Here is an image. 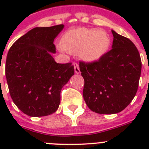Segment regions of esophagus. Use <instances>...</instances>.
<instances>
[{
    "instance_id": "obj_1",
    "label": "esophagus",
    "mask_w": 149,
    "mask_h": 149,
    "mask_svg": "<svg viewBox=\"0 0 149 149\" xmlns=\"http://www.w3.org/2000/svg\"><path fill=\"white\" fill-rule=\"evenodd\" d=\"M74 72H75L76 74H79L80 72H81V71H80V68H79V65L77 63H74Z\"/></svg>"
}]
</instances>
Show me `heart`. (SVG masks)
Here are the masks:
<instances>
[{"mask_svg":"<svg viewBox=\"0 0 149 149\" xmlns=\"http://www.w3.org/2000/svg\"><path fill=\"white\" fill-rule=\"evenodd\" d=\"M111 45L110 36L96 28H77L70 30L63 38V44L58 45L61 52L79 53L82 60L95 62L108 51Z\"/></svg>","mask_w":149,"mask_h":149,"instance_id":"obj_1","label":"heart"}]
</instances>
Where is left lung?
Here are the masks:
<instances>
[{
	"mask_svg": "<svg viewBox=\"0 0 149 149\" xmlns=\"http://www.w3.org/2000/svg\"><path fill=\"white\" fill-rule=\"evenodd\" d=\"M112 49L92 63L80 62L84 79V101L92 111L114 114L122 111L137 92L141 74L140 55L135 45L112 30Z\"/></svg>",
	"mask_w": 149,
	"mask_h": 149,
	"instance_id": "1",
	"label": "left lung"
}]
</instances>
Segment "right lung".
<instances>
[{
	"mask_svg": "<svg viewBox=\"0 0 149 149\" xmlns=\"http://www.w3.org/2000/svg\"><path fill=\"white\" fill-rule=\"evenodd\" d=\"M64 25L35 27L11 46L6 61V77L12 99L26 115H51L57 110L60 92L74 74L71 63L55 62L54 40Z\"/></svg>",
	"mask_w": 149,
	"mask_h": 149,
	"instance_id": "obj_1",
	"label": "right lung"
}]
</instances>
